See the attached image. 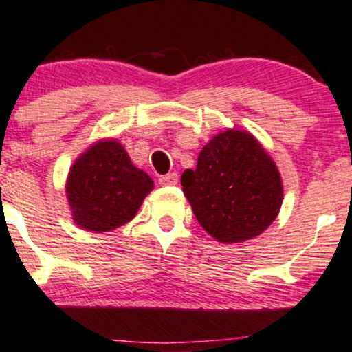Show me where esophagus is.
Returning a JSON list of instances; mask_svg holds the SVG:
<instances>
[{"instance_id":"1","label":"esophagus","mask_w":352,"mask_h":352,"mask_svg":"<svg viewBox=\"0 0 352 352\" xmlns=\"http://www.w3.org/2000/svg\"><path fill=\"white\" fill-rule=\"evenodd\" d=\"M177 182H179V175H177L175 172L167 173V175H162L160 179H158V184L160 185H177Z\"/></svg>"}]
</instances>
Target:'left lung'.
Returning <instances> with one entry per match:
<instances>
[{
  "instance_id": "obj_1",
  "label": "left lung",
  "mask_w": 352,
  "mask_h": 352,
  "mask_svg": "<svg viewBox=\"0 0 352 352\" xmlns=\"http://www.w3.org/2000/svg\"><path fill=\"white\" fill-rule=\"evenodd\" d=\"M180 184L197 220L223 244L257 237L283 206V180L254 135L226 130L200 150Z\"/></svg>"
}]
</instances>
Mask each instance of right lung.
<instances>
[{"mask_svg":"<svg viewBox=\"0 0 352 352\" xmlns=\"http://www.w3.org/2000/svg\"><path fill=\"white\" fill-rule=\"evenodd\" d=\"M153 182L117 140H100L69 168L67 197L73 220L91 232H110L130 222Z\"/></svg>","mask_w":352,"mask_h":352,"instance_id":"obj_1","label":"right lung"}]
</instances>
